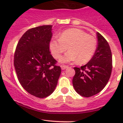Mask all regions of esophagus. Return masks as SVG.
Listing matches in <instances>:
<instances>
[{
  "label": "esophagus",
  "instance_id": "obj_1",
  "mask_svg": "<svg viewBox=\"0 0 123 123\" xmlns=\"http://www.w3.org/2000/svg\"><path fill=\"white\" fill-rule=\"evenodd\" d=\"M68 67V66H66V65H61V68L62 69H65Z\"/></svg>",
  "mask_w": 123,
  "mask_h": 123
}]
</instances>
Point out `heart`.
I'll list each match as a JSON object with an SVG mask.
<instances>
[{"label": "heart", "instance_id": "obj_1", "mask_svg": "<svg viewBox=\"0 0 123 123\" xmlns=\"http://www.w3.org/2000/svg\"><path fill=\"white\" fill-rule=\"evenodd\" d=\"M53 56L58 59L61 54L67 52L59 59L61 63H68L78 60L79 64H85L90 60L95 54L96 40L95 37L79 28H69L64 31L59 38H53L49 44Z\"/></svg>", "mask_w": 123, "mask_h": 123}]
</instances>
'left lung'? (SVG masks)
Masks as SVG:
<instances>
[{"mask_svg":"<svg viewBox=\"0 0 123 123\" xmlns=\"http://www.w3.org/2000/svg\"><path fill=\"white\" fill-rule=\"evenodd\" d=\"M98 47L93 56L84 66L74 67L75 74L73 85L77 93L90 97L99 93L105 87L111 74L112 53L105 38L97 33Z\"/></svg>","mask_w":123,"mask_h":123,"instance_id":"obj_1","label":"left lung"}]
</instances>
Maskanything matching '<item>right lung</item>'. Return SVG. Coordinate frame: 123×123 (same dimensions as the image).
<instances>
[{"label": "right lung", "mask_w": 123, "mask_h": 123, "mask_svg": "<svg viewBox=\"0 0 123 123\" xmlns=\"http://www.w3.org/2000/svg\"><path fill=\"white\" fill-rule=\"evenodd\" d=\"M52 25L27 30L19 39L14 55L18 79L27 92L43 98L51 95L61 73L49 50Z\"/></svg>", "instance_id": "add662e5"}]
</instances>
